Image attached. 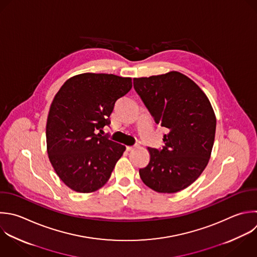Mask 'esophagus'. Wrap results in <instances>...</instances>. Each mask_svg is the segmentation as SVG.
<instances>
[{
  "mask_svg": "<svg viewBox=\"0 0 257 257\" xmlns=\"http://www.w3.org/2000/svg\"><path fill=\"white\" fill-rule=\"evenodd\" d=\"M137 147H138L137 145H136V146H127V147H126V151H128V152H130V151H133V150H135Z\"/></svg>",
  "mask_w": 257,
  "mask_h": 257,
  "instance_id": "1",
  "label": "esophagus"
}]
</instances>
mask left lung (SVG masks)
<instances>
[{
  "instance_id": "left-lung-1",
  "label": "left lung",
  "mask_w": 257,
  "mask_h": 257,
  "mask_svg": "<svg viewBox=\"0 0 257 257\" xmlns=\"http://www.w3.org/2000/svg\"><path fill=\"white\" fill-rule=\"evenodd\" d=\"M134 88L155 121L169 131L161 149L148 148L151 159L140 169L141 179L156 192H179L209 162L216 131L211 103L193 80L177 71L134 78Z\"/></svg>"
}]
</instances>
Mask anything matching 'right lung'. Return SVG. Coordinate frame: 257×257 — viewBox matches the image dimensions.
Returning a JSON list of instances; mask_svg holds the SVG:
<instances>
[{"label": "right lung", "instance_id": "obj_1", "mask_svg": "<svg viewBox=\"0 0 257 257\" xmlns=\"http://www.w3.org/2000/svg\"><path fill=\"white\" fill-rule=\"evenodd\" d=\"M132 86L130 77L83 73L68 79L56 93L46 124L47 152L70 189L90 193L108 181L125 147L100 134L110 124L116 100Z\"/></svg>", "mask_w": 257, "mask_h": 257}]
</instances>
